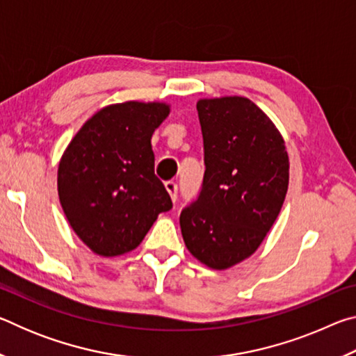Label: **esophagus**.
<instances>
[{"instance_id":"obj_1","label":"esophagus","mask_w":356,"mask_h":356,"mask_svg":"<svg viewBox=\"0 0 356 356\" xmlns=\"http://www.w3.org/2000/svg\"><path fill=\"white\" fill-rule=\"evenodd\" d=\"M165 186H166L168 193H170L172 202H176L177 201V184L172 182V180H170V182L165 184Z\"/></svg>"}]
</instances>
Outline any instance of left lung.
I'll use <instances>...</instances> for the list:
<instances>
[{
  "instance_id": "1",
  "label": "left lung",
  "mask_w": 356,
  "mask_h": 356,
  "mask_svg": "<svg viewBox=\"0 0 356 356\" xmlns=\"http://www.w3.org/2000/svg\"><path fill=\"white\" fill-rule=\"evenodd\" d=\"M196 108L206 171L180 229L197 261L225 270L250 257L278 218L289 156L278 129L250 99H202Z\"/></svg>"
}]
</instances>
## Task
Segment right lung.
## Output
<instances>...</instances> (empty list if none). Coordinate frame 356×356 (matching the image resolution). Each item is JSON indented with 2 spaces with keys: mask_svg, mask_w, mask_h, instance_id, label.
Masks as SVG:
<instances>
[{
  "mask_svg": "<svg viewBox=\"0 0 356 356\" xmlns=\"http://www.w3.org/2000/svg\"><path fill=\"white\" fill-rule=\"evenodd\" d=\"M170 114L166 104L125 102L102 108L65 149L58 195L69 225L95 254L135 250L156 216L172 209L155 176L150 138Z\"/></svg>",
  "mask_w": 356,
  "mask_h": 356,
  "instance_id": "add662e5",
  "label": "right lung"
}]
</instances>
